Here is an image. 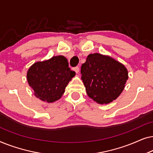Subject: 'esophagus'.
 Masks as SVG:
<instances>
[{
  "instance_id": "1",
  "label": "esophagus",
  "mask_w": 153,
  "mask_h": 153,
  "mask_svg": "<svg viewBox=\"0 0 153 153\" xmlns=\"http://www.w3.org/2000/svg\"><path fill=\"white\" fill-rule=\"evenodd\" d=\"M74 70L75 71V72H76V73H78L79 72V68L78 66L75 67V68H74Z\"/></svg>"
}]
</instances>
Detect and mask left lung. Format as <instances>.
<instances>
[{"mask_svg": "<svg viewBox=\"0 0 153 153\" xmlns=\"http://www.w3.org/2000/svg\"><path fill=\"white\" fill-rule=\"evenodd\" d=\"M81 73L88 95L101 104L116 100L128 79L127 70L123 64L97 53L88 56Z\"/></svg>", "mask_w": 153, "mask_h": 153, "instance_id": "left-lung-1", "label": "left lung"}]
</instances>
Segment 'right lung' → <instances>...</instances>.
Segmentation results:
<instances>
[{
  "mask_svg": "<svg viewBox=\"0 0 153 153\" xmlns=\"http://www.w3.org/2000/svg\"><path fill=\"white\" fill-rule=\"evenodd\" d=\"M74 76L65 57L58 56L33 64L27 72V80L37 98L51 103L61 97Z\"/></svg>",
  "mask_w": 153,
  "mask_h": 153,
  "instance_id": "1",
  "label": "right lung"
}]
</instances>
